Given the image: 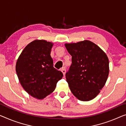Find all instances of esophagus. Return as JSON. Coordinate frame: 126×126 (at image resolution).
Wrapping results in <instances>:
<instances>
[{
	"instance_id": "esophagus-1",
	"label": "esophagus",
	"mask_w": 126,
	"mask_h": 126,
	"mask_svg": "<svg viewBox=\"0 0 126 126\" xmlns=\"http://www.w3.org/2000/svg\"><path fill=\"white\" fill-rule=\"evenodd\" d=\"M61 71H62V72L64 76V75L65 74V72H66V70H65V68H64V67H63V68H62Z\"/></svg>"
}]
</instances>
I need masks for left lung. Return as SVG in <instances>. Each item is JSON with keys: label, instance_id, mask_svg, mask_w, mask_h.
<instances>
[{"label": "left lung", "instance_id": "obj_1", "mask_svg": "<svg viewBox=\"0 0 126 126\" xmlns=\"http://www.w3.org/2000/svg\"><path fill=\"white\" fill-rule=\"evenodd\" d=\"M72 64L65 74L71 92L80 101L94 98L104 87L109 73V62L105 52L88 40L65 44Z\"/></svg>", "mask_w": 126, "mask_h": 126}]
</instances>
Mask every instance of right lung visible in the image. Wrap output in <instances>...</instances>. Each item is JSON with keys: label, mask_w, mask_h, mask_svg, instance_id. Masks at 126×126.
I'll list each match as a JSON object with an SVG mask.
<instances>
[{"label": "right lung", "mask_w": 126, "mask_h": 126, "mask_svg": "<svg viewBox=\"0 0 126 126\" xmlns=\"http://www.w3.org/2000/svg\"><path fill=\"white\" fill-rule=\"evenodd\" d=\"M53 44L36 39L22 50L16 71L22 88L32 96L42 99L55 90L63 75L53 67L50 55Z\"/></svg>", "instance_id": "obj_1"}]
</instances>
